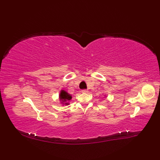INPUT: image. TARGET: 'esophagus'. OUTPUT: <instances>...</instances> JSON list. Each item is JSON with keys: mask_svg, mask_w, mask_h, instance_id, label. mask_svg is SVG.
<instances>
[{"mask_svg": "<svg viewBox=\"0 0 160 160\" xmlns=\"http://www.w3.org/2000/svg\"><path fill=\"white\" fill-rule=\"evenodd\" d=\"M82 93H88V90L87 89H82Z\"/></svg>", "mask_w": 160, "mask_h": 160, "instance_id": "obj_1", "label": "esophagus"}]
</instances>
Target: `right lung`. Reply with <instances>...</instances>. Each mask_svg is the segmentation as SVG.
<instances>
[{"label":"right lung","instance_id":"1","mask_svg":"<svg viewBox=\"0 0 160 160\" xmlns=\"http://www.w3.org/2000/svg\"><path fill=\"white\" fill-rule=\"evenodd\" d=\"M60 100L62 101V102H66L67 101H69L70 100L72 97L70 94L68 93L67 91L62 90L60 91ZM65 104H69L68 103H65Z\"/></svg>","mask_w":160,"mask_h":160}]
</instances>
